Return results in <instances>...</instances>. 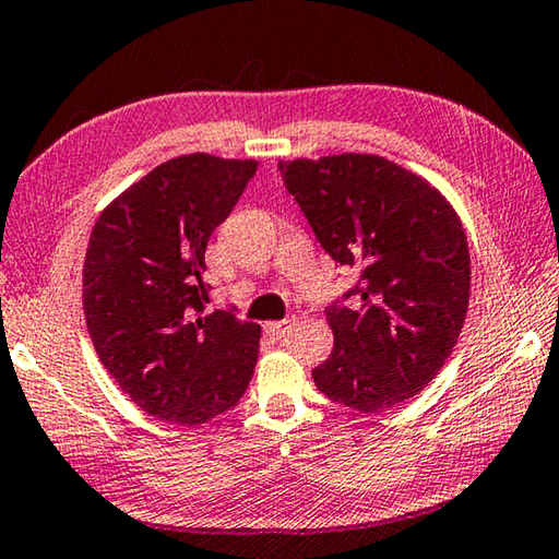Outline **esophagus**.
<instances>
[{
    "instance_id": "obj_1",
    "label": "esophagus",
    "mask_w": 559,
    "mask_h": 559,
    "mask_svg": "<svg viewBox=\"0 0 559 559\" xmlns=\"http://www.w3.org/2000/svg\"><path fill=\"white\" fill-rule=\"evenodd\" d=\"M294 325H297V319H294V316H287V319H282V321H270L265 325V331L270 335H275V338H282V335H287Z\"/></svg>"
}]
</instances>
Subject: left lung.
Returning a JSON list of instances; mask_svg holds the SVG:
<instances>
[{
    "label": "left lung",
    "mask_w": 559,
    "mask_h": 559,
    "mask_svg": "<svg viewBox=\"0 0 559 559\" xmlns=\"http://www.w3.org/2000/svg\"><path fill=\"white\" fill-rule=\"evenodd\" d=\"M323 250L357 280L325 307L333 353L321 392L360 414L418 394L455 347L469 304V250L455 209L379 155L280 163ZM350 300V305H345Z\"/></svg>",
    "instance_id": "obj_1"
}]
</instances>
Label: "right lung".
I'll return each instance as SVG.
<instances>
[{
    "mask_svg": "<svg viewBox=\"0 0 559 559\" xmlns=\"http://www.w3.org/2000/svg\"><path fill=\"white\" fill-rule=\"evenodd\" d=\"M255 160L192 153L157 165L104 209L82 270L94 350L133 404L199 426L234 408L258 362L260 325L236 307L204 316V252Z\"/></svg>",
    "mask_w": 559,
    "mask_h": 559,
    "instance_id": "obj_1",
    "label": "right lung"
}]
</instances>
